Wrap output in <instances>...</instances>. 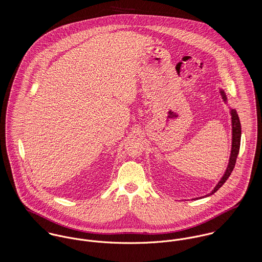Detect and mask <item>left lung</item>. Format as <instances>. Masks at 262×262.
I'll return each mask as SVG.
<instances>
[{
  "instance_id": "left-lung-1",
  "label": "left lung",
  "mask_w": 262,
  "mask_h": 262,
  "mask_svg": "<svg viewBox=\"0 0 262 262\" xmlns=\"http://www.w3.org/2000/svg\"><path fill=\"white\" fill-rule=\"evenodd\" d=\"M220 93L222 95L223 100L226 102L227 98H226L224 92L221 90ZM231 116H232V149H231V155H230L228 167L226 169V172H225L223 178L218 183V185L212 190L211 193H209L205 196H209L210 194H213L214 192H216L220 187H222L226 183V181L228 180V178L230 177V174L232 173L234 167H235L236 159H237V156H238V153H239V148H240V141H241V124H240V120H239V117H238V114L236 112V110L231 109Z\"/></svg>"
}]
</instances>
